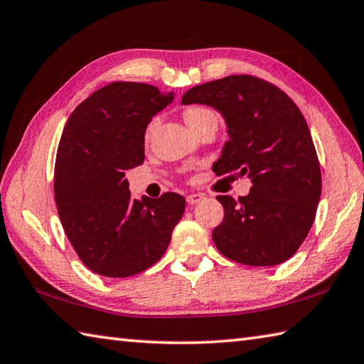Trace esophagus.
I'll use <instances>...</instances> for the list:
<instances>
[{
    "mask_svg": "<svg viewBox=\"0 0 364 364\" xmlns=\"http://www.w3.org/2000/svg\"><path fill=\"white\" fill-rule=\"evenodd\" d=\"M203 198H205L203 194H189V196L186 197V202H188L189 205H196V203H198V202H202Z\"/></svg>",
    "mask_w": 364,
    "mask_h": 364,
    "instance_id": "1",
    "label": "esophagus"
}]
</instances>
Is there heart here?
Segmentation results:
<instances>
[{"label":"heart","mask_w":364,"mask_h":364,"mask_svg":"<svg viewBox=\"0 0 364 364\" xmlns=\"http://www.w3.org/2000/svg\"><path fill=\"white\" fill-rule=\"evenodd\" d=\"M210 113H213V112L206 109V107H198V105L189 107V109L184 110V119H186L188 124H194L196 121H198L206 115H210ZM151 129H153V124H149L146 129V137L149 135V132H151Z\"/></svg>","instance_id":"b5f03b06"}]
</instances>
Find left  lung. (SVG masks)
Masks as SVG:
<instances>
[{
    "instance_id": "left-lung-1",
    "label": "left lung",
    "mask_w": 364,
    "mask_h": 364,
    "mask_svg": "<svg viewBox=\"0 0 364 364\" xmlns=\"http://www.w3.org/2000/svg\"><path fill=\"white\" fill-rule=\"evenodd\" d=\"M181 102L220 112L229 140L213 172H238L252 183L238 200L216 197L224 206L213 230L218 251L251 267L290 259L308 237L322 194L316 146L300 109L273 83L246 74L197 85Z\"/></svg>"
}]
</instances>
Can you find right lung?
I'll list each match as a JSON object with an SVG mask.
<instances>
[{"label":"right lung","instance_id":"1","mask_svg":"<svg viewBox=\"0 0 364 364\" xmlns=\"http://www.w3.org/2000/svg\"><path fill=\"white\" fill-rule=\"evenodd\" d=\"M173 101L153 85L113 82L69 117L55 162V202L78 259L107 277L141 273L167 251L186 200H134L126 170L145 161L149 121Z\"/></svg>","mask_w":364,"mask_h":364}]
</instances>
